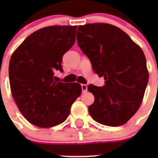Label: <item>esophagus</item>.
<instances>
[{"label": "esophagus", "instance_id": "34e87169", "mask_svg": "<svg viewBox=\"0 0 158 158\" xmlns=\"http://www.w3.org/2000/svg\"><path fill=\"white\" fill-rule=\"evenodd\" d=\"M81 89H82V93H86L88 90V86L86 85H84V84H82Z\"/></svg>", "mask_w": 158, "mask_h": 158}]
</instances>
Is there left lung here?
<instances>
[{"mask_svg": "<svg viewBox=\"0 0 158 158\" xmlns=\"http://www.w3.org/2000/svg\"><path fill=\"white\" fill-rule=\"evenodd\" d=\"M77 40L95 73L105 80L103 87L88 86L95 97L89 114L106 126L126 123L139 110L149 81L144 53L126 32L108 23L81 25Z\"/></svg>", "mask_w": 158, "mask_h": 158, "instance_id": "left-lung-1", "label": "left lung"}]
</instances>
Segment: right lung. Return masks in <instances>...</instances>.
<instances>
[{
  "label": "right lung",
  "mask_w": 158,
  "mask_h": 158,
  "mask_svg": "<svg viewBox=\"0 0 158 158\" xmlns=\"http://www.w3.org/2000/svg\"><path fill=\"white\" fill-rule=\"evenodd\" d=\"M77 26H50L31 34L14 51L9 62L12 97L26 119L39 127L56 126L69 115L81 94L78 83H62V57L75 43Z\"/></svg>",
  "instance_id": "obj_1"
}]
</instances>
